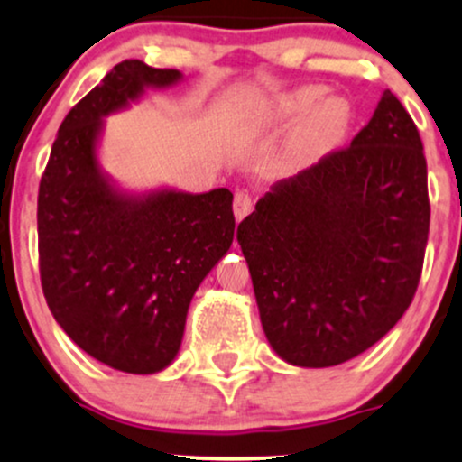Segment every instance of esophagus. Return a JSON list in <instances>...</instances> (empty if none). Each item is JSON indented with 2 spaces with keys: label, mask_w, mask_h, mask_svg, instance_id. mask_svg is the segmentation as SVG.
Returning a JSON list of instances; mask_svg holds the SVG:
<instances>
[{
  "label": "esophagus",
  "mask_w": 462,
  "mask_h": 462,
  "mask_svg": "<svg viewBox=\"0 0 462 462\" xmlns=\"http://www.w3.org/2000/svg\"><path fill=\"white\" fill-rule=\"evenodd\" d=\"M252 213V198H249L247 190H236L235 193V217L236 221L245 219Z\"/></svg>",
  "instance_id": "1"
}]
</instances>
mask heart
I'll return each instance as SVG.
<instances>
[{
	"mask_svg": "<svg viewBox=\"0 0 462 462\" xmlns=\"http://www.w3.org/2000/svg\"><path fill=\"white\" fill-rule=\"evenodd\" d=\"M256 124L272 130L300 124L286 145V158L304 169L346 143L354 125V106L346 95H328L323 84H304L272 99L258 113Z\"/></svg>",
	"mask_w": 462,
	"mask_h": 462,
	"instance_id": "obj_1",
	"label": "heart"
}]
</instances>
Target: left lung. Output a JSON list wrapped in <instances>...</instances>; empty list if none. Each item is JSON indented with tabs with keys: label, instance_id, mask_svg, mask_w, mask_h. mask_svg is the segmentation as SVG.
Returning <instances> with one entry per match:
<instances>
[{
	"label": "left lung",
	"instance_id": "8db88e82",
	"mask_svg": "<svg viewBox=\"0 0 462 462\" xmlns=\"http://www.w3.org/2000/svg\"><path fill=\"white\" fill-rule=\"evenodd\" d=\"M423 145L384 91L346 150L275 182L236 238L269 346L295 367H334L400 321L426 254Z\"/></svg>",
	"mask_w": 462,
	"mask_h": 462
}]
</instances>
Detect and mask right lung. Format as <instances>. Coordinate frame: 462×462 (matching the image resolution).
<instances>
[{
  "label": "right lung",
  "mask_w": 462,
  "mask_h": 462,
  "mask_svg": "<svg viewBox=\"0 0 462 462\" xmlns=\"http://www.w3.org/2000/svg\"><path fill=\"white\" fill-rule=\"evenodd\" d=\"M182 78L178 69L119 62L65 116L39 187L47 306L78 347L125 374L173 363L190 300L235 238L227 189L139 193L99 162L106 116Z\"/></svg>",
  "instance_id": "right-lung-1"
}]
</instances>
